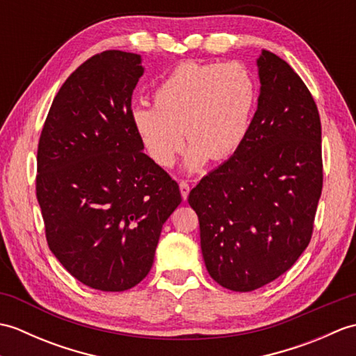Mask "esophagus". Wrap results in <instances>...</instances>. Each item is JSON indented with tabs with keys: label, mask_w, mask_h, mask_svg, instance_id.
Listing matches in <instances>:
<instances>
[{
	"label": "esophagus",
	"mask_w": 356,
	"mask_h": 356,
	"mask_svg": "<svg viewBox=\"0 0 356 356\" xmlns=\"http://www.w3.org/2000/svg\"><path fill=\"white\" fill-rule=\"evenodd\" d=\"M179 188H180V194H182V197H184V200H186L188 199V194H190V184L188 182H185V180H182V182L179 184Z\"/></svg>",
	"instance_id": "34e87169"
}]
</instances>
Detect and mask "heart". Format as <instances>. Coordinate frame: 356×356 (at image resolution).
Here are the masks:
<instances>
[{"label": "heart", "mask_w": 356, "mask_h": 356, "mask_svg": "<svg viewBox=\"0 0 356 356\" xmlns=\"http://www.w3.org/2000/svg\"><path fill=\"white\" fill-rule=\"evenodd\" d=\"M257 88L251 73L238 63H184L166 74L153 93L154 105L131 111L134 131L153 161L170 168L182 151L186 133L193 143L186 168L223 161L245 140Z\"/></svg>", "instance_id": "heart-1"}]
</instances>
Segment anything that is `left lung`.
<instances>
[{"label": "left lung", "instance_id": "left-lung-1", "mask_svg": "<svg viewBox=\"0 0 356 356\" xmlns=\"http://www.w3.org/2000/svg\"><path fill=\"white\" fill-rule=\"evenodd\" d=\"M259 107L245 140L190 193L209 275L229 291L274 282L312 237L323 190L321 122L292 67L263 50Z\"/></svg>", "mask_w": 356, "mask_h": 356}]
</instances>
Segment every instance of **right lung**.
<instances>
[{"label": "right lung", "mask_w": 356, "mask_h": 356, "mask_svg": "<svg viewBox=\"0 0 356 356\" xmlns=\"http://www.w3.org/2000/svg\"><path fill=\"white\" fill-rule=\"evenodd\" d=\"M140 56L107 50L59 88L36 157V199L50 251L104 292L131 289L154 261L162 226L182 195L143 153L131 122Z\"/></svg>", "instance_id": "1"}]
</instances>
